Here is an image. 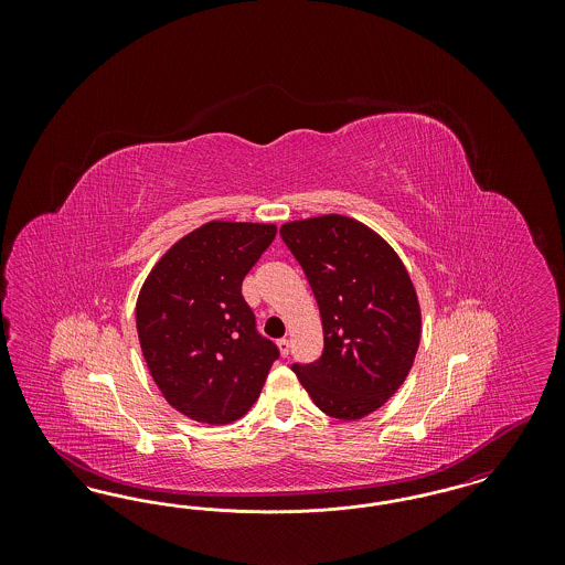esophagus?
<instances>
[{"label": "esophagus", "mask_w": 565, "mask_h": 565, "mask_svg": "<svg viewBox=\"0 0 565 565\" xmlns=\"http://www.w3.org/2000/svg\"><path fill=\"white\" fill-rule=\"evenodd\" d=\"M277 345H279V351H281V355H284V358L290 353V341H288V339H279V341H277Z\"/></svg>", "instance_id": "obj_1"}]
</instances>
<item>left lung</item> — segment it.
<instances>
[{"instance_id": "left-lung-1", "label": "left lung", "mask_w": 565, "mask_h": 565, "mask_svg": "<svg viewBox=\"0 0 565 565\" xmlns=\"http://www.w3.org/2000/svg\"><path fill=\"white\" fill-rule=\"evenodd\" d=\"M279 235L322 316V355L292 371L326 415L360 419L387 403L413 366L422 334L413 281L387 243L345 215L288 222Z\"/></svg>"}]
</instances>
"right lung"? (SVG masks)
<instances>
[{
    "mask_svg": "<svg viewBox=\"0 0 565 565\" xmlns=\"http://www.w3.org/2000/svg\"><path fill=\"white\" fill-rule=\"evenodd\" d=\"M273 224L207 222L175 243L137 298V334L162 396L222 426L260 396L277 345L256 328L243 277L275 239Z\"/></svg>",
    "mask_w": 565,
    "mask_h": 565,
    "instance_id": "1",
    "label": "right lung"
}]
</instances>
